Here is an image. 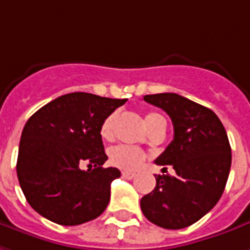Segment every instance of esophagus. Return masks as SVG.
<instances>
[{"instance_id": "obj_1", "label": "esophagus", "mask_w": 250, "mask_h": 250, "mask_svg": "<svg viewBox=\"0 0 250 250\" xmlns=\"http://www.w3.org/2000/svg\"><path fill=\"white\" fill-rule=\"evenodd\" d=\"M122 176L125 178V179H132V178H135V172H131V171H123V172H122Z\"/></svg>"}]
</instances>
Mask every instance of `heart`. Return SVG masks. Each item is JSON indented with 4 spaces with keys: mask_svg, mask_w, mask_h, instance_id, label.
Returning <instances> with one entry per match:
<instances>
[{
    "mask_svg": "<svg viewBox=\"0 0 250 250\" xmlns=\"http://www.w3.org/2000/svg\"><path fill=\"white\" fill-rule=\"evenodd\" d=\"M119 113L118 112H112L111 115H108L104 119L101 128H100V134L101 137L105 139H112L115 135V125L118 120ZM160 122L166 120L164 118L159 115V113H149L145 118V123H146L147 128H152ZM109 163L112 166L119 168H125V169H137V168L142 164V161L145 159V154L142 150H139L137 147L130 146V145H116L109 149Z\"/></svg>",
    "mask_w": 250,
    "mask_h": 250,
    "instance_id": "1",
    "label": "heart"
}]
</instances>
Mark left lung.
<instances>
[{
  "mask_svg": "<svg viewBox=\"0 0 250 250\" xmlns=\"http://www.w3.org/2000/svg\"><path fill=\"white\" fill-rule=\"evenodd\" d=\"M172 120L174 139L156 159L175 175H159L153 191L142 197L145 218L179 230L207 215L222 197L231 167V147L222 122L209 108L175 93L144 97ZM167 168H163V171Z\"/></svg>",
  "mask_w": 250,
  "mask_h": 250,
  "instance_id": "left-lung-1",
  "label": "left lung"
}]
</instances>
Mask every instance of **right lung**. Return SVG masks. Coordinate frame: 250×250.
Masks as SVG:
<instances>
[{
  "mask_svg": "<svg viewBox=\"0 0 250 250\" xmlns=\"http://www.w3.org/2000/svg\"><path fill=\"white\" fill-rule=\"evenodd\" d=\"M125 100L90 93L56 98L27 120L19 145L16 171L25 200L43 218L78 226L98 218L108 207L118 168H104L106 154L100 128ZM90 162L87 171L80 164Z\"/></svg>",
  "mask_w": 250,
  "mask_h": 250,
  "instance_id": "right-lung-1",
  "label": "right lung"
}]
</instances>
